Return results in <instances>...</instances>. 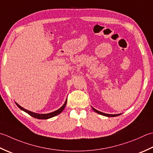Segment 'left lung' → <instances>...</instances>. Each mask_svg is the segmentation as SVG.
<instances>
[{
    "instance_id": "1",
    "label": "left lung",
    "mask_w": 153,
    "mask_h": 153,
    "mask_svg": "<svg viewBox=\"0 0 153 153\" xmlns=\"http://www.w3.org/2000/svg\"><path fill=\"white\" fill-rule=\"evenodd\" d=\"M92 108L93 109V110L96 112V113H98V114H100V115H102V116H107V117H116L117 116H120V115H121L120 114H105V113H103V112H101V111H100L96 110V109H94V108L92 107Z\"/></svg>"
}]
</instances>
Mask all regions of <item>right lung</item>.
Wrapping results in <instances>:
<instances>
[{
    "label": "right lung",
    "instance_id": "1",
    "mask_svg": "<svg viewBox=\"0 0 153 153\" xmlns=\"http://www.w3.org/2000/svg\"><path fill=\"white\" fill-rule=\"evenodd\" d=\"M67 100H66V101H65V104L63 105V106L61 107L59 109H58L57 110L54 111H53V112H51V113H49V114H45L34 113V112L30 111L29 110H26V109H24V108L20 106L19 104H17L16 102H15V103H16V104L17 105V106L19 108L20 110L24 111L25 112H26L27 114H28L29 115H30V116H32L33 117L37 118V119H39V120H47V119H49V118H51V117H54V116H57V115H59V114H61V112L63 111V110H64L65 105H66V104H67Z\"/></svg>",
    "mask_w": 153,
    "mask_h": 153
}]
</instances>
